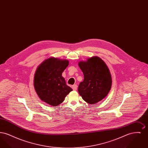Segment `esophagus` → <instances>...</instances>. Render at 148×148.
Wrapping results in <instances>:
<instances>
[{"instance_id": "esophagus-1", "label": "esophagus", "mask_w": 148, "mask_h": 148, "mask_svg": "<svg viewBox=\"0 0 148 148\" xmlns=\"http://www.w3.org/2000/svg\"><path fill=\"white\" fill-rule=\"evenodd\" d=\"M72 89H73V90H77V85H73L72 86Z\"/></svg>"}]
</instances>
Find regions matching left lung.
<instances>
[{"instance_id":"left-lung-1","label":"left lung","mask_w":148,"mask_h":148,"mask_svg":"<svg viewBox=\"0 0 148 148\" xmlns=\"http://www.w3.org/2000/svg\"><path fill=\"white\" fill-rule=\"evenodd\" d=\"M78 65L84 77L79 85V94L86 103L95 104L106 97L111 89L112 79L109 69L98 56L80 62Z\"/></svg>"}]
</instances>
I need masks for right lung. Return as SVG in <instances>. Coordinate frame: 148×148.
<instances>
[{
	"instance_id": "obj_1",
	"label": "right lung",
	"mask_w": 148,
	"mask_h": 148,
	"mask_svg": "<svg viewBox=\"0 0 148 148\" xmlns=\"http://www.w3.org/2000/svg\"><path fill=\"white\" fill-rule=\"evenodd\" d=\"M69 63L67 60L51 57L42 62L35 71V91L42 101L50 106H59L73 90L62 77V73Z\"/></svg>"
}]
</instances>
